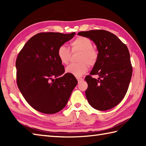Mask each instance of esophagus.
Here are the masks:
<instances>
[{
    "mask_svg": "<svg viewBox=\"0 0 146 146\" xmlns=\"http://www.w3.org/2000/svg\"><path fill=\"white\" fill-rule=\"evenodd\" d=\"M76 79H77V80H78V83H80V82L83 81V78H76Z\"/></svg>",
    "mask_w": 146,
    "mask_h": 146,
    "instance_id": "1",
    "label": "esophagus"
}]
</instances>
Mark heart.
Masks as SVG:
<instances>
[{
    "instance_id": "1",
    "label": "heart",
    "mask_w": 146,
    "mask_h": 146,
    "mask_svg": "<svg viewBox=\"0 0 146 146\" xmlns=\"http://www.w3.org/2000/svg\"><path fill=\"white\" fill-rule=\"evenodd\" d=\"M70 45L73 51H80L78 61L80 63L70 64L66 68L65 71L70 75L80 77L85 74L90 66H94L98 59V52L93 48L90 39L86 37L79 36L71 42ZM70 49L65 45L60 46L58 49V57L62 64H66L70 60Z\"/></svg>"
}]
</instances>
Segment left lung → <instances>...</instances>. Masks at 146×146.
Masks as SVG:
<instances>
[{"mask_svg": "<svg viewBox=\"0 0 146 146\" xmlns=\"http://www.w3.org/2000/svg\"><path fill=\"white\" fill-rule=\"evenodd\" d=\"M78 35L90 39L97 46L98 59L90 75L85 77V91L89 104L96 110H107L115 107L126 94L132 75L127 46L107 31L90 30ZM92 75H97V79Z\"/></svg>", "mask_w": 146, "mask_h": 146, "instance_id": "8db88e82", "label": "left lung"}]
</instances>
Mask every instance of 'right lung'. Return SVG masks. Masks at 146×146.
<instances>
[{
	"instance_id": "right-lung-1",
	"label": "right lung",
	"mask_w": 146,
	"mask_h": 146,
	"mask_svg": "<svg viewBox=\"0 0 146 146\" xmlns=\"http://www.w3.org/2000/svg\"><path fill=\"white\" fill-rule=\"evenodd\" d=\"M75 33H41L30 38L15 62L17 84L31 106L40 112L52 114L66 106L78 83L73 75L64 73L58 49Z\"/></svg>"
}]
</instances>
